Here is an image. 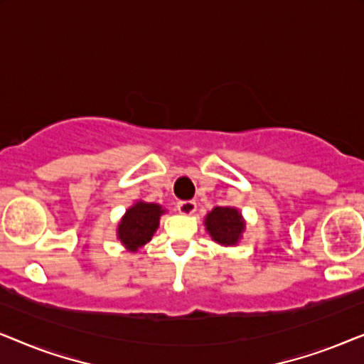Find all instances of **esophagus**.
Here are the masks:
<instances>
[{
	"label": "esophagus",
	"instance_id": "esophagus-1",
	"mask_svg": "<svg viewBox=\"0 0 364 364\" xmlns=\"http://www.w3.org/2000/svg\"><path fill=\"white\" fill-rule=\"evenodd\" d=\"M197 203L193 200H181L177 203V210L182 213V215H192L196 212Z\"/></svg>",
	"mask_w": 364,
	"mask_h": 364
}]
</instances>
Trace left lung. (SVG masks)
Masks as SVG:
<instances>
[{"label":"left lung","mask_w":364,"mask_h":364,"mask_svg":"<svg viewBox=\"0 0 364 364\" xmlns=\"http://www.w3.org/2000/svg\"><path fill=\"white\" fill-rule=\"evenodd\" d=\"M207 230L213 240L220 245H235L243 232V223L240 213L232 207H215L205 218Z\"/></svg>","instance_id":"obj_1"}]
</instances>
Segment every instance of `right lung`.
I'll return each mask as SVG.
<instances>
[{
    "mask_svg": "<svg viewBox=\"0 0 364 364\" xmlns=\"http://www.w3.org/2000/svg\"><path fill=\"white\" fill-rule=\"evenodd\" d=\"M162 212L161 205L146 202H139L129 208L117 230L121 242L132 252H136L139 247H142L152 238Z\"/></svg>",
    "mask_w": 364,
    "mask_h": 364,
    "instance_id": "1",
    "label": "right lung"
}]
</instances>
